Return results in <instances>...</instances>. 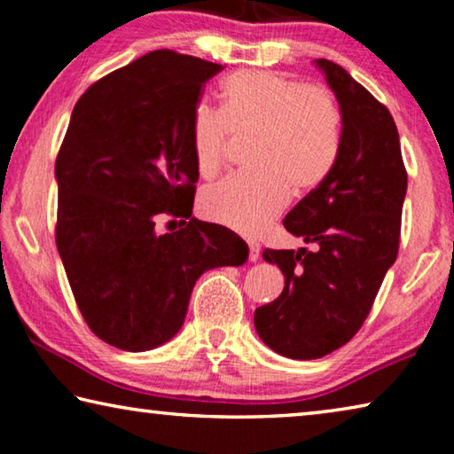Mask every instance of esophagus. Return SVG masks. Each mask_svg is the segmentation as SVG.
I'll use <instances>...</instances> for the list:
<instances>
[{
    "label": "esophagus",
    "instance_id": "obj_1",
    "mask_svg": "<svg viewBox=\"0 0 454 454\" xmlns=\"http://www.w3.org/2000/svg\"><path fill=\"white\" fill-rule=\"evenodd\" d=\"M260 258V246L256 242H248V260L250 262H256Z\"/></svg>",
    "mask_w": 454,
    "mask_h": 454
}]
</instances>
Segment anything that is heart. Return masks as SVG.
Segmentation results:
<instances>
[{
  "label": "heart",
  "instance_id": "1",
  "mask_svg": "<svg viewBox=\"0 0 454 454\" xmlns=\"http://www.w3.org/2000/svg\"><path fill=\"white\" fill-rule=\"evenodd\" d=\"M252 134L254 170L228 176L200 198L206 218L256 236L288 204L290 192L309 194L334 170L342 118L326 90L272 70H240L222 83V107L198 104L192 118V150L200 176L224 166L230 137Z\"/></svg>",
  "mask_w": 454,
  "mask_h": 454
}]
</instances>
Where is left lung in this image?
<instances>
[{"label":"left lung","mask_w":454,"mask_h":454,"mask_svg":"<svg viewBox=\"0 0 454 454\" xmlns=\"http://www.w3.org/2000/svg\"><path fill=\"white\" fill-rule=\"evenodd\" d=\"M314 64L340 106V153L325 184L284 218V228L314 250L262 252L282 270L284 290L254 312L264 344L296 360L330 355L363 326L398 254L406 194L401 142L387 106L334 61Z\"/></svg>","instance_id":"obj_1"}]
</instances>
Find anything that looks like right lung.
<instances>
[{
	"instance_id": "1",
	"label": "right lung",
	"mask_w": 454,
	"mask_h": 454,
	"mask_svg": "<svg viewBox=\"0 0 454 454\" xmlns=\"http://www.w3.org/2000/svg\"><path fill=\"white\" fill-rule=\"evenodd\" d=\"M220 70L156 50L91 83L74 106L56 160V244L83 320L120 350L170 340L200 276L248 258L232 230L192 218V118ZM160 213L189 222L160 235Z\"/></svg>"
}]
</instances>
